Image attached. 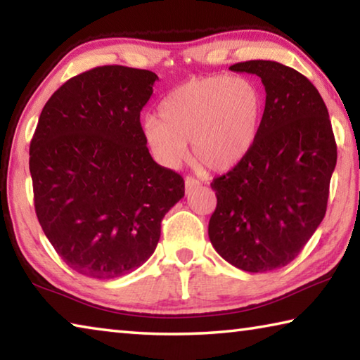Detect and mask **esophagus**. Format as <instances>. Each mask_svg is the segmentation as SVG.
Masks as SVG:
<instances>
[{
  "label": "esophagus",
  "instance_id": "esophagus-1",
  "mask_svg": "<svg viewBox=\"0 0 360 360\" xmlns=\"http://www.w3.org/2000/svg\"><path fill=\"white\" fill-rule=\"evenodd\" d=\"M200 186V182L195 179V178H192V176H187L186 178V192L187 193H191L193 188H197Z\"/></svg>",
  "mask_w": 360,
  "mask_h": 360
}]
</instances>
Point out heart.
Wrapping results in <instances>:
<instances>
[{"mask_svg":"<svg viewBox=\"0 0 360 360\" xmlns=\"http://www.w3.org/2000/svg\"><path fill=\"white\" fill-rule=\"evenodd\" d=\"M265 101L243 77H193L169 90L158 117L143 120V135L162 165H179L191 141L192 155L211 172H229L257 141Z\"/></svg>","mask_w":360,"mask_h":360,"instance_id":"1","label":"heart"}]
</instances>
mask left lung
<instances>
[{
	"instance_id": "obj_1",
	"label": "left lung",
	"mask_w": 360,
	"mask_h": 360,
	"mask_svg": "<svg viewBox=\"0 0 360 360\" xmlns=\"http://www.w3.org/2000/svg\"><path fill=\"white\" fill-rule=\"evenodd\" d=\"M230 70L262 79L265 112L251 152L211 182L208 235L229 264L271 271L290 264L324 219L337 143L324 100L300 72L270 60Z\"/></svg>"
}]
</instances>
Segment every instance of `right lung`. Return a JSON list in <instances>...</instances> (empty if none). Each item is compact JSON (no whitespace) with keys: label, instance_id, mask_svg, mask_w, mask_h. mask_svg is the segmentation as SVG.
Segmentation results:
<instances>
[{"label":"right lung","instance_id":"1","mask_svg":"<svg viewBox=\"0 0 360 360\" xmlns=\"http://www.w3.org/2000/svg\"><path fill=\"white\" fill-rule=\"evenodd\" d=\"M157 75L98 66L66 81L42 108L30 144L34 210L71 270L114 279L154 254L184 179L150 157L139 114Z\"/></svg>","mask_w":360,"mask_h":360}]
</instances>
